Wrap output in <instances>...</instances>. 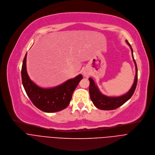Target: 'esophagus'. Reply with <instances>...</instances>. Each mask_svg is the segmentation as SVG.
<instances>
[{
    "instance_id": "obj_1",
    "label": "esophagus",
    "mask_w": 155,
    "mask_h": 155,
    "mask_svg": "<svg viewBox=\"0 0 155 155\" xmlns=\"http://www.w3.org/2000/svg\"><path fill=\"white\" fill-rule=\"evenodd\" d=\"M84 75L85 76V77H88V73H87V72H86V71H84Z\"/></svg>"
}]
</instances>
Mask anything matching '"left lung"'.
<instances>
[{
    "label": "left lung",
    "mask_w": 155,
    "mask_h": 155,
    "mask_svg": "<svg viewBox=\"0 0 155 155\" xmlns=\"http://www.w3.org/2000/svg\"><path fill=\"white\" fill-rule=\"evenodd\" d=\"M126 43L131 48L133 59L135 64L136 67V75L134 78V84L131 87V89L124 95H121L119 97H108L102 94L100 91L99 90L98 87L97 85L95 84L94 80L92 78H89V81H90V85H89V94H90V97L91 101L95 106L101 110H114L116 109L122 105H123L125 102H126L133 95L135 89L137 85V68L136 63L134 58L133 56V48L127 41L126 40Z\"/></svg>",
    "instance_id": "8db88e82"
}]
</instances>
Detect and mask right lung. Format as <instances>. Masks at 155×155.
Masks as SVG:
<instances>
[{"label": "right lung", "mask_w": 155, "mask_h": 155, "mask_svg": "<svg viewBox=\"0 0 155 155\" xmlns=\"http://www.w3.org/2000/svg\"><path fill=\"white\" fill-rule=\"evenodd\" d=\"M26 56L24 57L21 77L23 87L28 96L35 106L45 112H55L67 108L82 75L68 80L62 84L53 88H44L38 87L29 78L26 70Z\"/></svg>", "instance_id": "right-lung-1"}]
</instances>
